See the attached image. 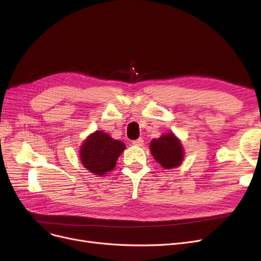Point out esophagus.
I'll use <instances>...</instances> for the list:
<instances>
[{"label":"esophagus","mask_w":261,"mask_h":261,"mask_svg":"<svg viewBox=\"0 0 261 261\" xmlns=\"http://www.w3.org/2000/svg\"><path fill=\"white\" fill-rule=\"evenodd\" d=\"M132 144H133L134 146H138V147H140V146H143V144H144V140H143V139L135 140V141H133V142H132Z\"/></svg>","instance_id":"esophagus-1"}]
</instances>
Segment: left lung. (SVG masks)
Returning <instances> with one entry per match:
<instances>
[{
    "mask_svg": "<svg viewBox=\"0 0 261 261\" xmlns=\"http://www.w3.org/2000/svg\"><path fill=\"white\" fill-rule=\"evenodd\" d=\"M151 151L155 161L165 169L180 166L184 159V150L181 141L173 133H166L160 139L150 143Z\"/></svg>",
    "mask_w": 261,
    "mask_h": 261,
    "instance_id": "left-lung-1",
    "label": "left lung"
}]
</instances>
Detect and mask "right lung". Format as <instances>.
Returning <instances> with one entry per match:
<instances>
[{"label": "right lung", "instance_id": "right-lung-1", "mask_svg": "<svg viewBox=\"0 0 261 261\" xmlns=\"http://www.w3.org/2000/svg\"><path fill=\"white\" fill-rule=\"evenodd\" d=\"M125 148L122 142L113 140L102 131H95L82 144L80 160L92 173L103 175L114 169L116 161Z\"/></svg>", "mask_w": 261, "mask_h": 261}]
</instances>
